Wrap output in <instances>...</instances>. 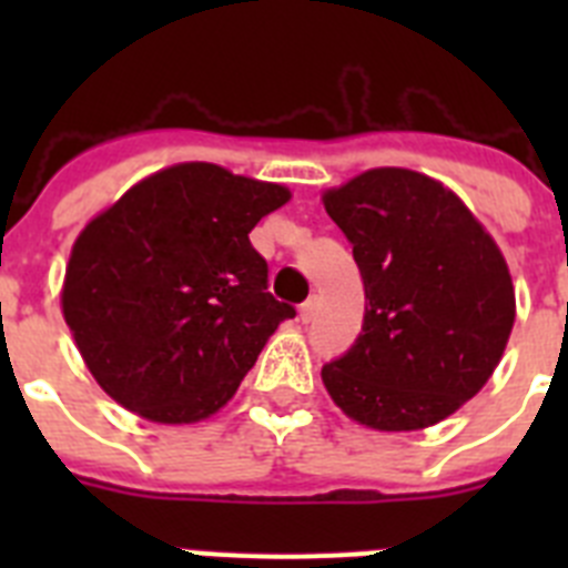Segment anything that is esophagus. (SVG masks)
<instances>
[{
  "label": "esophagus",
  "instance_id": "34e87169",
  "mask_svg": "<svg viewBox=\"0 0 568 568\" xmlns=\"http://www.w3.org/2000/svg\"><path fill=\"white\" fill-rule=\"evenodd\" d=\"M298 318L304 321V324H310V321L315 318V298H307L304 304L298 307Z\"/></svg>",
  "mask_w": 568,
  "mask_h": 568
}]
</instances>
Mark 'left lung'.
Returning <instances> with one entry per match:
<instances>
[{
    "mask_svg": "<svg viewBox=\"0 0 568 568\" xmlns=\"http://www.w3.org/2000/svg\"><path fill=\"white\" fill-rule=\"evenodd\" d=\"M364 278V324L321 378L353 420L381 433L453 415L498 366L515 290L491 235L453 190L400 168L366 170L324 195Z\"/></svg>",
    "mask_w": 568,
    "mask_h": 568,
    "instance_id": "1",
    "label": "left lung"
}]
</instances>
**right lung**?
I'll use <instances>...</instances> for the list:
<instances>
[{
  "label": "right lung",
  "instance_id": "1",
  "mask_svg": "<svg viewBox=\"0 0 568 568\" xmlns=\"http://www.w3.org/2000/svg\"><path fill=\"white\" fill-rule=\"evenodd\" d=\"M290 199L215 164H175L73 244L62 313L104 393L159 424L213 415L295 307L267 293L250 230Z\"/></svg>",
  "mask_w": 568,
  "mask_h": 568
}]
</instances>
